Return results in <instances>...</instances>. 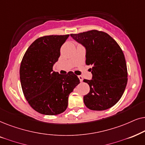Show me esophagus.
Here are the masks:
<instances>
[{"label": "esophagus", "instance_id": "1", "mask_svg": "<svg viewBox=\"0 0 145 145\" xmlns=\"http://www.w3.org/2000/svg\"><path fill=\"white\" fill-rule=\"evenodd\" d=\"M78 78L80 79V80L81 82H83V80H84V79H83V77L82 76H78Z\"/></svg>", "mask_w": 145, "mask_h": 145}]
</instances>
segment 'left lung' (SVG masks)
<instances>
[{
    "label": "left lung",
    "mask_w": 145,
    "mask_h": 145,
    "mask_svg": "<svg viewBox=\"0 0 145 145\" xmlns=\"http://www.w3.org/2000/svg\"><path fill=\"white\" fill-rule=\"evenodd\" d=\"M70 36L86 50L87 65H92V79L84 80L90 91L84 97L86 106L103 111L115 105L122 97L127 84V68L123 52L109 34L96 30Z\"/></svg>",
    "instance_id": "left-lung-1"
}]
</instances>
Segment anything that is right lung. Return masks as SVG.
I'll use <instances>...</instances> for the list:
<instances>
[{"label":"right lung","mask_w":145,"mask_h":145,"mask_svg":"<svg viewBox=\"0 0 145 145\" xmlns=\"http://www.w3.org/2000/svg\"><path fill=\"white\" fill-rule=\"evenodd\" d=\"M67 35L45 36L36 39L25 52L20 67V79L26 99L36 111L56 115L65 111L68 97L80 84L72 71L65 75L53 71Z\"/></svg>","instance_id":"1"}]
</instances>
